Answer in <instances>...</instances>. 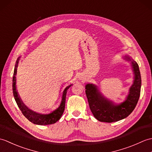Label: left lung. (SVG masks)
Here are the masks:
<instances>
[{"label": "left lung", "mask_w": 152, "mask_h": 152, "mask_svg": "<svg viewBox=\"0 0 152 152\" xmlns=\"http://www.w3.org/2000/svg\"><path fill=\"white\" fill-rule=\"evenodd\" d=\"M125 59L131 61L134 74L133 86L129 90L127 99L121 104L114 105L105 99L93 84L86 86V94L89 108L94 117L102 122L112 123L127 118L136 107L140 95L141 76L139 67L136 61L127 56Z\"/></svg>", "instance_id": "1"}]
</instances>
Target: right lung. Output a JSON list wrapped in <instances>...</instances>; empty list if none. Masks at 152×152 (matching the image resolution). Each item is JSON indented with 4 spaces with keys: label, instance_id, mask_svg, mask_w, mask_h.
I'll return each mask as SVG.
<instances>
[{
    "label": "right lung",
    "instance_id": "obj_1",
    "mask_svg": "<svg viewBox=\"0 0 152 152\" xmlns=\"http://www.w3.org/2000/svg\"><path fill=\"white\" fill-rule=\"evenodd\" d=\"M19 57L17 61H16V64L14 68V76H13V83H12V88H13V94H14V99L15 100V102L17 103L18 107L20 109L22 114L24 115V116L28 120H29L31 122L33 123L34 124L37 125H51L53 124L56 123L58 120H59L61 116H62L64 110V107H65V101H66V95L67 90L71 86H69L66 87L64 89L63 96H62V101L59 106V107L56 110L51 112L50 114H40L38 113L34 112L33 111L31 110L28 109L26 106H25L23 103L22 102L21 100L18 96L17 90L15 88V81H16V77L15 75L17 74V68H18V61L19 60Z\"/></svg>",
    "mask_w": 152,
    "mask_h": 152
}]
</instances>
